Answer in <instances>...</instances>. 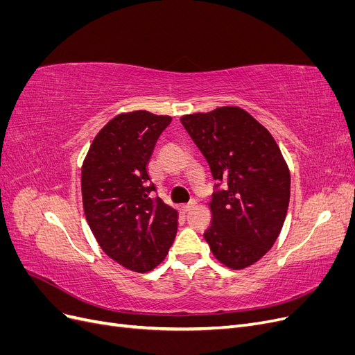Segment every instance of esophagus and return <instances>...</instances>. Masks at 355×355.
Listing matches in <instances>:
<instances>
[{
	"label": "esophagus",
	"mask_w": 355,
	"mask_h": 355,
	"mask_svg": "<svg viewBox=\"0 0 355 355\" xmlns=\"http://www.w3.org/2000/svg\"><path fill=\"white\" fill-rule=\"evenodd\" d=\"M197 206V201L196 200H192V201H189L188 204H184V206H180V209H182V211H189V210H192Z\"/></svg>",
	"instance_id": "1"
}]
</instances>
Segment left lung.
Here are the masks:
<instances>
[{
  "label": "left lung",
  "mask_w": 355,
  "mask_h": 355,
  "mask_svg": "<svg viewBox=\"0 0 355 355\" xmlns=\"http://www.w3.org/2000/svg\"><path fill=\"white\" fill-rule=\"evenodd\" d=\"M180 123L219 182L204 239L223 265L232 270L250 266L274 245L287 214L290 171L280 148L239 106L188 114Z\"/></svg>",
  "instance_id": "obj_1"
}]
</instances>
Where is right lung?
I'll list each match as a JSON object with an SVG mask.
<instances>
[{
	"label": "right lung",
	"mask_w": 355,
	"mask_h": 355,
	"mask_svg": "<svg viewBox=\"0 0 355 355\" xmlns=\"http://www.w3.org/2000/svg\"><path fill=\"white\" fill-rule=\"evenodd\" d=\"M168 115L123 112L96 135L81 168L85 219L102 250L127 270L146 272L164 261L178 211L149 197L148 163Z\"/></svg>",
	"instance_id": "1"
}]
</instances>
